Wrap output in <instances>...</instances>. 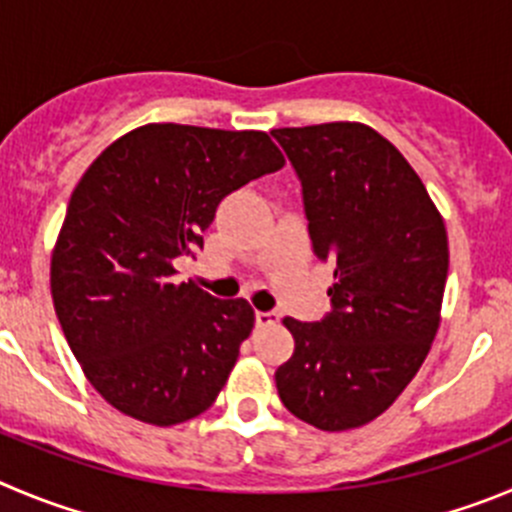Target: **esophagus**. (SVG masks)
I'll return each instance as SVG.
<instances>
[{
	"label": "esophagus",
	"mask_w": 512,
	"mask_h": 512,
	"mask_svg": "<svg viewBox=\"0 0 512 512\" xmlns=\"http://www.w3.org/2000/svg\"><path fill=\"white\" fill-rule=\"evenodd\" d=\"M280 321V315L275 313V310H257L255 313V323L260 328H267V326H275V323Z\"/></svg>",
	"instance_id": "esophagus-1"
}]
</instances>
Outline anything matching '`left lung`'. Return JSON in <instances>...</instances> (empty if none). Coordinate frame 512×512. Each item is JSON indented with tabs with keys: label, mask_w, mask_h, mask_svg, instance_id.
Listing matches in <instances>:
<instances>
[{
	"label": "left lung",
	"mask_w": 512,
	"mask_h": 512,
	"mask_svg": "<svg viewBox=\"0 0 512 512\" xmlns=\"http://www.w3.org/2000/svg\"><path fill=\"white\" fill-rule=\"evenodd\" d=\"M300 186L313 255L331 262V313L285 318L295 353L275 371L290 414L323 432L379 417L407 389L439 326L450 250L427 189L361 123L275 128Z\"/></svg>",
	"instance_id": "1"
}]
</instances>
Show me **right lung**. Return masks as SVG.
Here are the masks:
<instances>
[{"instance_id":"add662e5","label":"right lung","mask_w":512,"mask_h":512,"mask_svg":"<svg viewBox=\"0 0 512 512\" xmlns=\"http://www.w3.org/2000/svg\"><path fill=\"white\" fill-rule=\"evenodd\" d=\"M267 133L151 123L90 164L70 197L50 267L70 351L108 404L156 427L212 407L255 326L242 298L176 283L219 202L283 169Z\"/></svg>"}]
</instances>
